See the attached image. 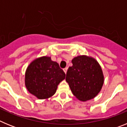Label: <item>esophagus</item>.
<instances>
[{"mask_svg": "<svg viewBox=\"0 0 127 127\" xmlns=\"http://www.w3.org/2000/svg\"><path fill=\"white\" fill-rule=\"evenodd\" d=\"M67 69H68V68H67V67H65V68H64V72L65 73H67Z\"/></svg>", "mask_w": 127, "mask_h": 127, "instance_id": "34e87169", "label": "esophagus"}]
</instances>
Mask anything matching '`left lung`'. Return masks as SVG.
Wrapping results in <instances>:
<instances>
[{
    "label": "left lung",
    "instance_id": "8db88e82",
    "mask_svg": "<svg viewBox=\"0 0 127 127\" xmlns=\"http://www.w3.org/2000/svg\"><path fill=\"white\" fill-rule=\"evenodd\" d=\"M72 63L65 78L72 92L81 101L92 99L98 95L104 83L101 67L94 58L85 55L75 57Z\"/></svg>",
    "mask_w": 127,
    "mask_h": 127
}]
</instances>
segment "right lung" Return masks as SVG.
<instances>
[{
  "label": "right lung",
  "instance_id": "1",
  "mask_svg": "<svg viewBox=\"0 0 127 127\" xmlns=\"http://www.w3.org/2000/svg\"><path fill=\"white\" fill-rule=\"evenodd\" d=\"M65 78V74L50 57L33 60L25 72V86L28 91L39 99L50 98L55 94L57 86Z\"/></svg>",
  "mask_w": 127,
  "mask_h": 127
}]
</instances>
